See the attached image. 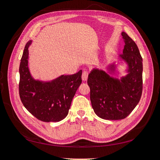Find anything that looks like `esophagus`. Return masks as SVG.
<instances>
[{"instance_id": "esophagus-1", "label": "esophagus", "mask_w": 160, "mask_h": 160, "mask_svg": "<svg viewBox=\"0 0 160 160\" xmlns=\"http://www.w3.org/2000/svg\"><path fill=\"white\" fill-rule=\"evenodd\" d=\"M88 75H89V73H88L87 71H84L82 75V79L83 81H87V78H88Z\"/></svg>"}]
</instances>
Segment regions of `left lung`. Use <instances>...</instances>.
Here are the masks:
<instances>
[{
    "mask_svg": "<svg viewBox=\"0 0 160 160\" xmlns=\"http://www.w3.org/2000/svg\"><path fill=\"white\" fill-rule=\"evenodd\" d=\"M123 53L119 58L127 64V74L120 79L111 76L116 65L112 63L108 71L93 69L88 76L90 100L93 111L104 120H118L127 118L137 106L142 93V58L135 42L125 32Z\"/></svg>",
    "mask_w": 160,
    "mask_h": 160,
    "instance_id": "obj_1",
    "label": "left lung"
}]
</instances>
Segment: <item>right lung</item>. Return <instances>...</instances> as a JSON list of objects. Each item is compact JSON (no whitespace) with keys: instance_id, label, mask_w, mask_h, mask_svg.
Returning a JSON list of instances; mask_svg holds the SVG:
<instances>
[{"instance_id":"1","label":"right lung","mask_w":160,"mask_h":160,"mask_svg":"<svg viewBox=\"0 0 160 160\" xmlns=\"http://www.w3.org/2000/svg\"><path fill=\"white\" fill-rule=\"evenodd\" d=\"M29 40L26 44L19 67V95L27 110L39 120L59 122L67 117L71 101L82 83V70L73 75H62L51 81L35 80L30 73Z\"/></svg>"}]
</instances>
